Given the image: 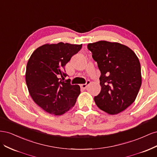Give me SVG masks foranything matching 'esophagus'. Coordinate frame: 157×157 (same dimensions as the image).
<instances>
[{
  "instance_id": "esophagus-1",
  "label": "esophagus",
  "mask_w": 157,
  "mask_h": 157,
  "mask_svg": "<svg viewBox=\"0 0 157 157\" xmlns=\"http://www.w3.org/2000/svg\"><path fill=\"white\" fill-rule=\"evenodd\" d=\"M90 84V80H87L86 84H80V88H81L82 89H86Z\"/></svg>"
}]
</instances>
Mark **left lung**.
<instances>
[{
    "label": "left lung",
    "mask_w": 157,
    "mask_h": 157,
    "mask_svg": "<svg viewBox=\"0 0 157 157\" xmlns=\"http://www.w3.org/2000/svg\"><path fill=\"white\" fill-rule=\"evenodd\" d=\"M101 72V92L94 97L101 110L116 115L134 103L141 85V65L132 50L118 42L88 44Z\"/></svg>",
    "instance_id": "obj_1"
}]
</instances>
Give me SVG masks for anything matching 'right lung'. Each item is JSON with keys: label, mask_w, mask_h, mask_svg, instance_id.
<instances>
[{"label": "right lung", "mask_w": 157, "mask_h": 157, "mask_svg": "<svg viewBox=\"0 0 157 157\" xmlns=\"http://www.w3.org/2000/svg\"><path fill=\"white\" fill-rule=\"evenodd\" d=\"M82 44H46L33 52L28 61L25 80L32 99L52 115H61L74 107L80 93L78 85L65 80V66Z\"/></svg>", "instance_id": "obj_1"}]
</instances>
